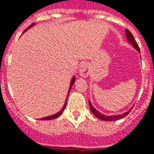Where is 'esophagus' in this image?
Here are the masks:
<instances>
[{
    "label": "esophagus",
    "instance_id": "esophagus-1",
    "mask_svg": "<svg viewBox=\"0 0 154 154\" xmlns=\"http://www.w3.org/2000/svg\"><path fill=\"white\" fill-rule=\"evenodd\" d=\"M79 72H80V76H82V77H88V75L90 73V68L89 66H88V64L84 63V64L80 66V70H79Z\"/></svg>",
    "mask_w": 154,
    "mask_h": 154
}]
</instances>
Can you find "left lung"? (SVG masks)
Segmentation results:
<instances>
[{"instance_id": "8db88e82", "label": "left lung", "mask_w": 154, "mask_h": 154, "mask_svg": "<svg viewBox=\"0 0 154 154\" xmlns=\"http://www.w3.org/2000/svg\"><path fill=\"white\" fill-rule=\"evenodd\" d=\"M125 33H126V36H127V41H128L130 44L133 45V46L136 48V50H137V51L140 53V49H139V45H138L137 42L135 41V38L134 37H133V34H132L127 29H125ZM88 103H89L90 109H91V112L93 113V115H94L96 118L100 119V120L109 121V122H111V121H117V120H119V119H123L124 117H125L126 116H127V115L129 114V112H130L131 111L132 109L133 108V106L130 109L128 110V111L126 112L125 113H123V114L116 115V116H115V115H113V116H105L104 114H102V113H100V112L97 111L96 109H94V107L91 105L90 100H88Z\"/></svg>"}]
</instances>
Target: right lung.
<instances>
[{
	"mask_svg": "<svg viewBox=\"0 0 154 154\" xmlns=\"http://www.w3.org/2000/svg\"><path fill=\"white\" fill-rule=\"evenodd\" d=\"M33 25H35V23H33V24H31V25L29 26V27H28V28H27V29H25V30L24 31V32H25V31H27V29H28L29 28H30L31 27H32V26H33ZM74 82H75V77H74H74H72V79H71V84H70L69 90H68V94H69V92H70V89H71V86H73V84H74ZM66 103H67V99H66V103H65V104H64V106H63V109H62L60 110V112H57V113H56V114H54V115H52V116H47V117L42 118V119H41V120H44V121H47V120H53V119H57V118H58L59 116H60V115L62 114V112H63L64 111V109H66Z\"/></svg>",
	"mask_w": 154,
	"mask_h": 154,
	"instance_id": "right-lung-1",
	"label": "right lung"
}]
</instances>
